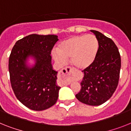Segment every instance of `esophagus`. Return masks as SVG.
I'll use <instances>...</instances> for the list:
<instances>
[{"instance_id": "esophagus-1", "label": "esophagus", "mask_w": 131, "mask_h": 131, "mask_svg": "<svg viewBox=\"0 0 131 131\" xmlns=\"http://www.w3.org/2000/svg\"><path fill=\"white\" fill-rule=\"evenodd\" d=\"M73 73V70L70 67H67L63 70H61L59 72V77L60 78L63 80L65 82L68 84H70L72 82V73Z\"/></svg>"}]
</instances>
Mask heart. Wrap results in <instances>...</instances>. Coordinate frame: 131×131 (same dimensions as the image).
I'll use <instances>...</instances> for the list:
<instances>
[{
    "mask_svg": "<svg viewBox=\"0 0 131 131\" xmlns=\"http://www.w3.org/2000/svg\"><path fill=\"white\" fill-rule=\"evenodd\" d=\"M99 50V41L94 35L72 36L59 43L58 49L53 51V58L59 66L66 65L70 58L73 66L84 70L92 64Z\"/></svg>",
    "mask_w": 131,
    "mask_h": 131,
    "instance_id": "b5f03b06",
    "label": "heart"
}]
</instances>
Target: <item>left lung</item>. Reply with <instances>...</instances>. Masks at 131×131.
<instances>
[{
    "instance_id": "1",
    "label": "left lung",
    "mask_w": 131,
    "mask_h": 131,
    "mask_svg": "<svg viewBox=\"0 0 131 131\" xmlns=\"http://www.w3.org/2000/svg\"><path fill=\"white\" fill-rule=\"evenodd\" d=\"M99 41V50L94 62L83 70L80 92L75 97L88 105L99 106L111 98L119 80L121 59L118 47L111 39L99 31L91 30Z\"/></svg>"
}]
</instances>
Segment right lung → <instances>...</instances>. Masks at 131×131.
<instances>
[{"label": "right lung", "mask_w": 131, "mask_h": 131, "mask_svg": "<svg viewBox=\"0 0 131 131\" xmlns=\"http://www.w3.org/2000/svg\"><path fill=\"white\" fill-rule=\"evenodd\" d=\"M58 41L57 35L31 34L16 42L8 60L12 88L23 104L33 111L46 110L58 100V72L53 69L51 52ZM29 57L36 63L26 64Z\"/></svg>", "instance_id": "obj_1"}]
</instances>
